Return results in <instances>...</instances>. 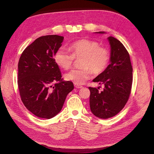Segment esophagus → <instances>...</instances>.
I'll return each mask as SVG.
<instances>
[{
	"label": "esophagus",
	"mask_w": 154,
	"mask_h": 154,
	"mask_svg": "<svg viewBox=\"0 0 154 154\" xmlns=\"http://www.w3.org/2000/svg\"><path fill=\"white\" fill-rule=\"evenodd\" d=\"M74 86H75V88H82V85H80L75 84H74Z\"/></svg>",
	"instance_id": "obj_1"
}]
</instances>
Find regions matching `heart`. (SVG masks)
Segmentation results:
<instances>
[{
  "label": "heart",
  "mask_w": 154,
  "mask_h": 154,
  "mask_svg": "<svg viewBox=\"0 0 154 154\" xmlns=\"http://www.w3.org/2000/svg\"><path fill=\"white\" fill-rule=\"evenodd\" d=\"M69 51L70 53L64 48H60L55 54L54 60L59 67L68 70L72 67L74 59H80L81 69L72 70L65 75V79L75 84L85 83L92 73L96 75L101 74L109 63V51L94 40H77L69 46Z\"/></svg>",
  "instance_id": "obj_1"
}]
</instances>
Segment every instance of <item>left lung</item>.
<instances>
[{
	"instance_id": "1",
	"label": "left lung",
	"mask_w": 154,
	"mask_h": 154,
	"mask_svg": "<svg viewBox=\"0 0 154 154\" xmlns=\"http://www.w3.org/2000/svg\"><path fill=\"white\" fill-rule=\"evenodd\" d=\"M97 33L103 34V32ZM110 45V63L93 82L103 84V91L89 87L90 107L92 114L100 119H109L120 112L125 106L132 85V67L130 55L119 40L108 37Z\"/></svg>"
}]
</instances>
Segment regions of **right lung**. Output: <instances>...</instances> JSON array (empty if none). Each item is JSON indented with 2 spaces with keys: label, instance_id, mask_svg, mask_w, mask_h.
Returning <instances> with one entry per match:
<instances>
[{
  "label": "right lung",
  "instance_id": "1",
  "mask_svg": "<svg viewBox=\"0 0 154 154\" xmlns=\"http://www.w3.org/2000/svg\"><path fill=\"white\" fill-rule=\"evenodd\" d=\"M63 40L57 35L40 37L25 48L19 59L17 84L21 100L30 112L42 119L58 114L74 89L72 82L62 79L54 59Z\"/></svg>",
  "mask_w": 154,
  "mask_h": 154
}]
</instances>
